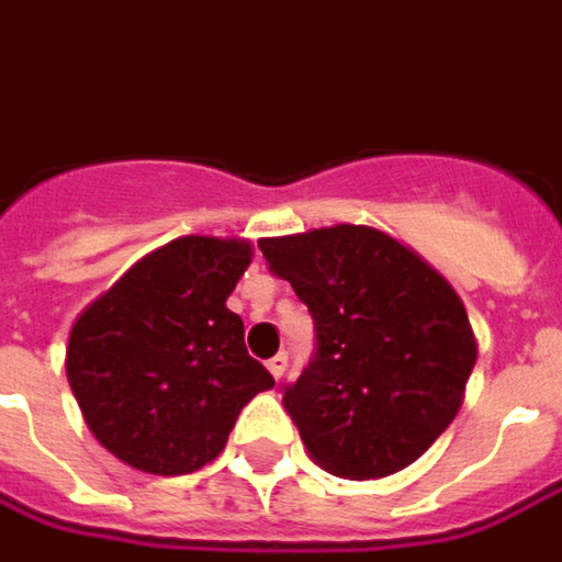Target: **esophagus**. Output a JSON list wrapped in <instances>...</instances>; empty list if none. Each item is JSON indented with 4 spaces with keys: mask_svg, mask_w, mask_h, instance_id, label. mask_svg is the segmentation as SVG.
I'll return each mask as SVG.
<instances>
[{
    "mask_svg": "<svg viewBox=\"0 0 562 562\" xmlns=\"http://www.w3.org/2000/svg\"><path fill=\"white\" fill-rule=\"evenodd\" d=\"M266 367H269V373H272L274 379H281L284 376V370H288V355H284V351H278L274 358L266 361Z\"/></svg>",
    "mask_w": 562,
    "mask_h": 562,
    "instance_id": "1",
    "label": "esophagus"
}]
</instances>
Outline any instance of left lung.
I'll return each instance as SVG.
<instances>
[{
    "mask_svg": "<svg viewBox=\"0 0 562 562\" xmlns=\"http://www.w3.org/2000/svg\"><path fill=\"white\" fill-rule=\"evenodd\" d=\"M259 250L315 321V355L284 385L308 456L348 481L416 462L456 419L477 361L450 281L370 226L262 238Z\"/></svg>",
    "mask_w": 562,
    "mask_h": 562,
    "instance_id": "obj_1",
    "label": "left lung"
}]
</instances>
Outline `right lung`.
<instances>
[{"instance_id":"add662e5","label":"right lung","mask_w":562,"mask_h":562,"mask_svg":"<svg viewBox=\"0 0 562 562\" xmlns=\"http://www.w3.org/2000/svg\"><path fill=\"white\" fill-rule=\"evenodd\" d=\"M250 257L241 238H173L72 324L69 389L91 435L131 468L173 477L214 462L238 413L274 385L226 308Z\"/></svg>"}]
</instances>
